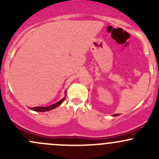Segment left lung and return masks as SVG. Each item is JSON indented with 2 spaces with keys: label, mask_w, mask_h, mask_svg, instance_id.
Returning <instances> with one entry per match:
<instances>
[{
  "label": "left lung",
  "mask_w": 159,
  "mask_h": 159,
  "mask_svg": "<svg viewBox=\"0 0 159 159\" xmlns=\"http://www.w3.org/2000/svg\"><path fill=\"white\" fill-rule=\"evenodd\" d=\"M118 114H115V115H114V116H118Z\"/></svg>",
  "instance_id": "1"
}]
</instances>
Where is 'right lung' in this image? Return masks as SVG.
I'll list each match as a JSON object with an SVG mask.
<instances>
[{
  "instance_id": "add662e5",
  "label": "right lung",
  "mask_w": 159,
  "mask_h": 159,
  "mask_svg": "<svg viewBox=\"0 0 159 159\" xmlns=\"http://www.w3.org/2000/svg\"><path fill=\"white\" fill-rule=\"evenodd\" d=\"M65 98H64L63 99H61V101L57 102V103L53 104V105H50V106H48V107H34V108H31V110L35 111H50V110L53 109V108H57V106H59V105H60L61 104L62 102H64Z\"/></svg>"
}]
</instances>
